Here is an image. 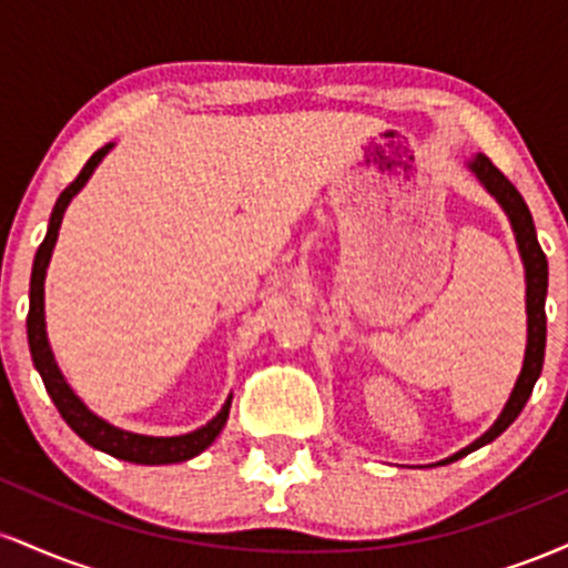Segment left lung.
<instances>
[{
    "instance_id": "left-lung-1",
    "label": "left lung",
    "mask_w": 568,
    "mask_h": 568,
    "mask_svg": "<svg viewBox=\"0 0 568 568\" xmlns=\"http://www.w3.org/2000/svg\"><path fill=\"white\" fill-rule=\"evenodd\" d=\"M465 168L475 175V179H478V184L499 202V207L505 211V216L513 226L515 245H518L520 262H524V272H526V352H524V366H520L518 379H515V387L510 389V397H507V403L501 406L499 416L494 419V425L488 427L480 438H475L470 446L459 448V452L446 456V459L435 462V465H448V462L462 459V456L478 452L480 446H486V443L499 438V435L505 433L515 419H518L520 410H524L526 400L531 397L534 384H537L539 374H542V363H545L547 258L542 247H539L529 205H526L524 197H520L518 189H515L510 181H507L505 175L491 165V160H488L486 154H475V158L465 162Z\"/></svg>"
}]
</instances>
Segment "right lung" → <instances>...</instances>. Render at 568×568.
Returning <instances> with one entry per match:
<instances>
[{
	"label": "right lung",
	"mask_w": 568,
	"mask_h": 568,
	"mask_svg": "<svg viewBox=\"0 0 568 568\" xmlns=\"http://www.w3.org/2000/svg\"><path fill=\"white\" fill-rule=\"evenodd\" d=\"M114 149V143H106L98 152L84 162V168L80 171L71 184L63 189L61 197L55 200L53 213H50V224H48V234H44L42 245H39L37 256H34V266H31V288H29V317H26V334H29V349H31V361H34V368L42 376L44 389L48 395L53 397L55 408L61 410L63 422L74 429L80 438L88 443V446L98 448L103 454H112L116 459L125 462H135V465H175V462H186L194 459V456L205 452L213 440L219 438V433L224 429L226 419H230V408H232V395L226 397L224 406L216 416H213L207 425H202L192 433L184 435H141V433H130V429L114 427L109 425L106 419L93 414L80 395L71 389V384L63 376V371L58 368V361L53 355V347H50L48 338V323H44V277H48V266L50 258H53V247L58 243V230H61L63 213H67L69 202L82 192V186L88 184L90 175L95 173V168L101 165L103 158Z\"/></svg>",
	"instance_id": "right-lung-1"
}]
</instances>
